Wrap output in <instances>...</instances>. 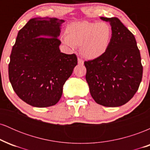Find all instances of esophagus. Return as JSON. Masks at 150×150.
I'll list each match as a JSON object with an SVG mask.
<instances>
[{
	"mask_svg": "<svg viewBox=\"0 0 150 150\" xmlns=\"http://www.w3.org/2000/svg\"><path fill=\"white\" fill-rule=\"evenodd\" d=\"M77 61H78V64H80V65H83V64H84L83 60L81 59V58H78V59H77Z\"/></svg>",
	"mask_w": 150,
	"mask_h": 150,
	"instance_id": "esophagus-1",
	"label": "esophagus"
}]
</instances>
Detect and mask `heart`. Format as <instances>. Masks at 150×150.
Returning a JSON list of instances; mask_svg holds the SVG:
<instances>
[{
  "instance_id": "obj_1",
  "label": "heart",
  "mask_w": 150,
  "mask_h": 150,
  "mask_svg": "<svg viewBox=\"0 0 150 150\" xmlns=\"http://www.w3.org/2000/svg\"><path fill=\"white\" fill-rule=\"evenodd\" d=\"M63 42L69 47L80 46L81 54L95 59L107 51L112 39L113 30L107 22H75L67 26Z\"/></svg>"
}]
</instances>
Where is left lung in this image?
<instances>
[{"label": "left lung", "mask_w": 150, "mask_h": 150, "mask_svg": "<svg viewBox=\"0 0 150 150\" xmlns=\"http://www.w3.org/2000/svg\"><path fill=\"white\" fill-rule=\"evenodd\" d=\"M109 22L113 35L107 51L100 57L85 61L86 80L97 104L117 107L133 97L142 81L140 50L135 38L117 18H104Z\"/></svg>", "instance_id": "left-lung-1"}]
</instances>
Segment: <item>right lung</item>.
Returning a JSON list of instances; mask_svg holds the SVG:
<instances>
[{"label":"right lung","mask_w":150,"mask_h":150,"mask_svg":"<svg viewBox=\"0 0 150 150\" xmlns=\"http://www.w3.org/2000/svg\"><path fill=\"white\" fill-rule=\"evenodd\" d=\"M57 18H32L19 31L8 65L9 80L22 101L35 107L58 102L65 81L77 64L75 53L59 49L61 25Z\"/></svg>","instance_id":"obj_1"}]
</instances>
